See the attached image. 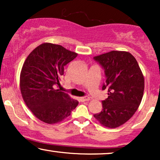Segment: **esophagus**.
I'll list each match as a JSON object with an SVG mask.
<instances>
[{"mask_svg":"<svg viewBox=\"0 0 160 160\" xmlns=\"http://www.w3.org/2000/svg\"><path fill=\"white\" fill-rule=\"evenodd\" d=\"M80 102H86V101H89L90 100V98L89 97H87V96H84V97H81V98H80Z\"/></svg>","mask_w":160,"mask_h":160,"instance_id":"esophagus-1","label":"esophagus"}]
</instances>
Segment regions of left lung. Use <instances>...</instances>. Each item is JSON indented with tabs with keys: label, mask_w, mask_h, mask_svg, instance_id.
Returning <instances> with one entry per match:
<instances>
[{
	"label": "left lung",
	"mask_w": 160,
	"mask_h": 160,
	"mask_svg": "<svg viewBox=\"0 0 160 160\" xmlns=\"http://www.w3.org/2000/svg\"><path fill=\"white\" fill-rule=\"evenodd\" d=\"M104 68L108 98L102 102V110L94 117L104 127L115 128L131 118L140 105L144 78L135 58L126 51H111L94 57Z\"/></svg>",
	"instance_id": "1"
}]
</instances>
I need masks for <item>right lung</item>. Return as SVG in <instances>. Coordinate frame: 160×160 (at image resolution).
<instances>
[{"instance_id":"add662e5","label":"right lung","mask_w":160,"mask_h":160,"mask_svg":"<svg viewBox=\"0 0 160 160\" xmlns=\"http://www.w3.org/2000/svg\"><path fill=\"white\" fill-rule=\"evenodd\" d=\"M61 45L43 43L24 62L20 73V91L27 107L38 119L48 124L63 121L79 102L55 89L64 74V67L78 56Z\"/></svg>"}]
</instances>
